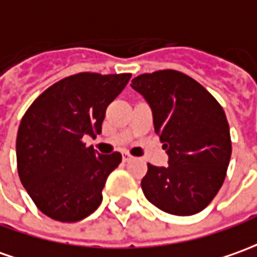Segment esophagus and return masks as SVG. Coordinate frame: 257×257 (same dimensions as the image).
Masks as SVG:
<instances>
[{"instance_id":"esophagus-1","label":"esophagus","mask_w":257,"mask_h":257,"mask_svg":"<svg viewBox=\"0 0 257 257\" xmlns=\"http://www.w3.org/2000/svg\"><path fill=\"white\" fill-rule=\"evenodd\" d=\"M132 155H129V153H123V156H122V160L123 162H129V160H132Z\"/></svg>"}]
</instances>
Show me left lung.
Segmentation results:
<instances>
[{"label": "left lung", "instance_id": "8db88e82", "mask_svg": "<svg viewBox=\"0 0 257 257\" xmlns=\"http://www.w3.org/2000/svg\"><path fill=\"white\" fill-rule=\"evenodd\" d=\"M149 102L155 131L169 166L148 163L145 197L165 212L188 216L214 200L226 177L232 142L225 111L198 81L177 70H158L132 80Z\"/></svg>", "mask_w": 257, "mask_h": 257}]
</instances>
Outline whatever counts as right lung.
Instances as JSON below:
<instances>
[{
  "instance_id": "obj_1",
  "label": "right lung",
  "mask_w": 257,
  "mask_h": 257,
  "mask_svg": "<svg viewBox=\"0 0 257 257\" xmlns=\"http://www.w3.org/2000/svg\"><path fill=\"white\" fill-rule=\"evenodd\" d=\"M131 76L77 73L50 85L26 109L17 135V166L42 214L70 224L99 207L106 179L122 156L95 153L83 138L101 132L106 106Z\"/></svg>"
}]
</instances>
